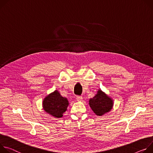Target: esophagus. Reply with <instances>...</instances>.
Here are the masks:
<instances>
[{
    "label": "esophagus",
    "instance_id": "esophagus-1",
    "mask_svg": "<svg viewBox=\"0 0 153 153\" xmlns=\"http://www.w3.org/2000/svg\"><path fill=\"white\" fill-rule=\"evenodd\" d=\"M83 98L81 97V96H77L76 97V100L78 101H81L82 100Z\"/></svg>",
    "mask_w": 153,
    "mask_h": 153
}]
</instances>
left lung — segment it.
Here are the masks:
<instances>
[{
	"label": "left lung",
	"instance_id": "8db88e82",
	"mask_svg": "<svg viewBox=\"0 0 153 153\" xmlns=\"http://www.w3.org/2000/svg\"><path fill=\"white\" fill-rule=\"evenodd\" d=\"M89 102L92 110L99 116L110 111L113 106V100L101 90L97 92L94 97L89 100Z\"/></svg>",
	"mask_w": 153,
	"mask_h": 153
}]
</instances>
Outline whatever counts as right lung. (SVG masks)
<instances>
[{
  "label": "right lung",
  "instance_id": "1",
  "mask_svg": "<svg viewBox=\"0 0 153 153\" xmlns=\"http://www.w3.org/2000/svg\"><path fill=\"white\" fill-rule=\"evenodd\" d=\"M44 111L52 116L60 118L67 110L69 101L66 98L62 97L58 91L49 94L43 101Z\"/></svg>",
  "mask_w": 153,
  "mask_h": 153
}]
</instances>
